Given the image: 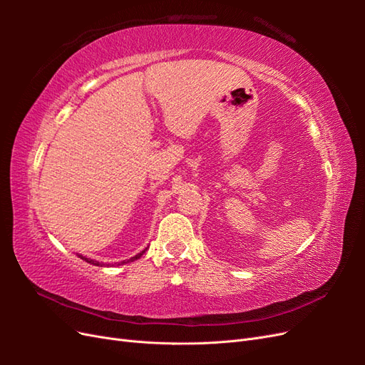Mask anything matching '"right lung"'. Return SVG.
Segmentation results:
<instances>
[{"label": "right lung", "instance_id": "add662e5", "mask_svg": "<svg viewBox=\"0 0 365 365\" xmlns=\"http://www.w3.org/2000/svg\"><path fill=\"white\" fill-rule=\"evenodd\" d=\"M148 250V248H146ZM146 250L145 251H141L140 254H137L135 257H130L129 260H125V262H121V263H128V262H134V260H137V259H140L141 256H143V252H146ZM82 260H85V262H88V263H91V264H96V267H101V262H96V260H93V259H86V257H83V256H79Z\"/></svg>", "mask_w": 365, "mask_h": 365}]
</instances>
